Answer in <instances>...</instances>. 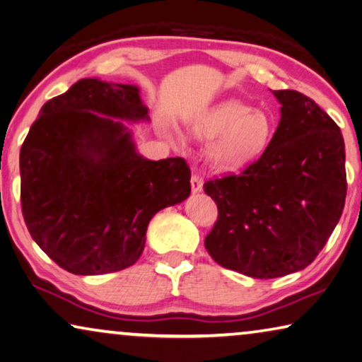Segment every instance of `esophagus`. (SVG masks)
I'll use <instances>...</instances> for the list:
<instances>
[{"label": "esophagus", "mask_w": 362, "mask_h": 362, "mask_svg": "<svg viewBox=\"0 0 362 362\" xmlns=\"http://www.w3.org/2000/svg\"><path fill=\"white\" fill-rule=\"evenodd\" d=\"M190 182H192V192H193V193L203 192V177H202V175L193 174Z\"/></svg>", "instance_id": "34e87169"}]
</instances>
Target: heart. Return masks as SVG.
<instances>
[{
  "instance_id": "1",
  "label": "heart",
  "mask_w": 362,
  "mask_h": 362,
  "mask_svg": "<svg viewBox=\"0 0 362 362\" xmlns=\"http://www.w3.org/2000/svg\"><path fill=\"white\" fill-rule=\"evenodd\" d=\"M190 130L198 139L214 140L206 151L212 168L240 170L255 163L271 145L274 120L262 109L226 100L194 119Z\"/></svg>"
}]
</instances>
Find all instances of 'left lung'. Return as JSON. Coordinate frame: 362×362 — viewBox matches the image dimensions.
Segmentation results:
<instances>
[{
	"instance_id": "left-lung-1",
	"label": "left lung",
	"mask_w": 362,
	"mask_h": 362,
	"mask_svg": "<svg viewBox=\"0 0 362 362\" xmlns=\"http://www.w3.org/2000/svg\"><path fill=\"white\" fill-rule=\"evenodd\" d=\"M282 105L262 156L240 175L204 183L219 217L204 246L212 259L253 279L309 266L340 221L346 197L338 125L300 91H272Z\"/></svg>"
}]
</instances>
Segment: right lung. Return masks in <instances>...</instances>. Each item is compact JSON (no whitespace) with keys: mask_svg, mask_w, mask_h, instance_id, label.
<instances>
[{"mask_svg":"<svg viewBox=\"0 0 362 362\" xmlns=\"http://www.w3.org/2000/svg\"><path fill=\"white\" fill-rule=\"evenodd\" d=\"M136 85L82 78L40 109L21 148V203L28 232L76 275L139 261L158 211L190 197L185 159L151 160L124 122H148Z\"/></svg>","mask_w":362,"mask_h":362,"instance_id":"add662e5","label":"right lung"}]
</instances>
